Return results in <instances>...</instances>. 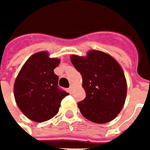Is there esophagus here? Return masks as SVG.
<instances>
[{
  "mask_svg": "<svg viewBox=\"0 0 150 150\" xmlns=\"http://www.w3.org/2000/svg\"><path fill=\"white\" fill-rule=\"evenodd\" d=\"M73 90H74V87H73V86H70L69 88V93H72Z\"/></svg>",
  "mask_w": 150,
  "mask_h": 150,
  "instance_id": "obj_1",
  "label": "esophagus"
}]
</instances>
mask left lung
Wrapping results in <instances>:
<instances>
[{"label":"left lung","instance_id":"obj_1","mask_svg":"<svg viewBox=\"0 0 150 150\" xmlns=\"http://www.w3.org/2000/svg\"><path fill=\"white\" fill-rule=\"evenodd\" d=\"M70 61L82 77L86 97L77 105L81 115L96 123L114 120L127 96V82L120 64L109 54L90 50L87 56L73 54Z\"/></svg>","mask_w":150,"mask_h":150}]
</instances>
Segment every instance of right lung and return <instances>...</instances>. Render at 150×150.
<instances>
[{
    "mask_svg": "<svg viewBox=\"0 0 150 150\" xmlns=\"http://www.w3.org/2000/svg\"><path fill=\"white\" fill-rule=\"evenodd\" d=\"M60 59L50 58L46 51L30 56L15 79L14 96L20 110L30 120L43 122L59 111L62 100L69 95L58 87L54 69Z\"/></svg>",
    "mask_w": 150,
    "mask_h": 150,
    "instance_id": "add662e5",
    "label": "right lung"
}]
</instances>
